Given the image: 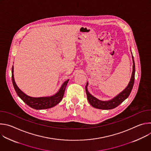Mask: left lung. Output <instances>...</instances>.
Masks as SVG:
<instances>
[{
    "instance_id": "8db88e82",
    "label": "left lung",
    "mask_w": 151,
    "mask_h": 151,
    "mask_svg": "<svg viewBox=\"0 0 151 151\" xmlns=\"http://www.w3.org/2000/svg\"><path fill=\"white\" fill-rule=\"evenodd\" d=\"M133 58V72L132 75V77L130 82H129L127 87L118 95H117L115 97L112 99V100L108 101H101L97 98L94 97L92 96L87 90V86L88 83H87V85L85 86V91L87 94V99L90 103V104L95 108L99 109H104V110H108L112 109L115 108L116 107L119 106L121 103H122L128 96L130 94L132 90L133 87V85L134 82V77H135V64L133 59V56L132 54Z\"/></svg>"
}]
</instances>
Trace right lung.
Here are the masks:
<instances>
[{
	"label": "right lung",
	"mask_w": 151,
	"mask_h": 151,
	"mask_svg": "<svg viewBox=\"0 0 151 151\" xmlns=\"http://www.w3.org/2000/svg\"><path fill=\"white\" fill-rule=\"evenodd\" d=\"M69 81V79L64 82L61 85L59 91L56 94L52 96L42 97H32L26 95L18 87L14 78V67L12 66V81L14 89L17 95L29 106L36 110L51 108V107L58 104L63 97L64 91H65V89Z\"/></svg>",
	"instance_id": "1"
}]
</instances>
